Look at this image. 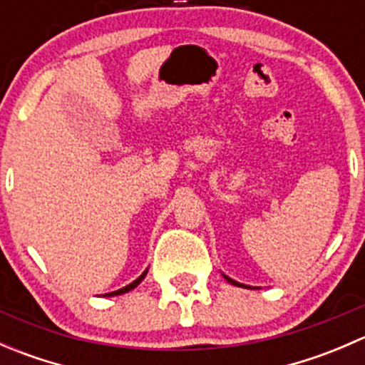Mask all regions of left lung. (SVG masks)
I'll return each mask as SVG.
<instances>
[{
    "mask_svg": "<svg viewBox=\"0 0 365 365\" xmlns=\"http://www.w3.org/2000/svg\"><path fill=\"white\" fill-rule=\"evenodd\" d=\"M224 277H226V275H224ZM226 281H227V282H231V284H235V286H244V284H240V282L233 281V279H230V277H226Z\"/></svg>",
    "mask_w": 365,
    "mask_h": 365,
    "instance_id": "8db88e82",
    "label": "left lung"
}]
</instances>
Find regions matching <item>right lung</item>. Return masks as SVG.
Returning a JSON list of instances; mask_svg holds the SVG:
<instances>
[{"instance_id": "right-lung-1", "label": "right lung", "mask_w": 365, "mask_h": 365, "mask_svg": "<svg viewBox=\"0 0 365 365\" xmlns=\"http://www.w3.org/2000/svg\"><path fill=\"white\" fill-rule=\"evenodd\" d=\"M146 272H148V270H145V272H143V274H141V275H139V277H138V279H135V281H134V282H130V284H128V286H125V288H121V289H116V292H113V293H108V295H106V297H114V295H123V293H127V292H130V289H134V288H135V286H138V284H139V282H141V281H143V279H145Z\"/></svg>"}]
</instances>
